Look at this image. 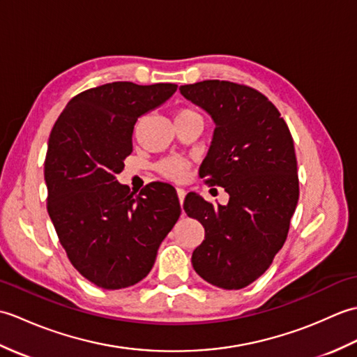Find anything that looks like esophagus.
Returning <instances> with one entry per match:
<instances>
[{
  "label": "esophagus",
  "instance_id": "1",
  "mask_svg": "<svg viewBox=\"0 0 357 357\" xmlns=\"http://www.w3.org/2000/svg\"><path fill=\"white\" fill-rule=\"evenodd\" d=\"M176 193H178V198H179V202H181V206H183V202H184V198H185V190L184 188H176Z\"/></svg>",
  "mask_w": 357,
  "mask_h": 357
}]
</instances>
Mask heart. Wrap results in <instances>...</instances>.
Instances as JSON below:
<instances>
[{
	"mask_svg": "<svg viewBox=\"0 0 357 357\" xmlns=\"http://www.w3.org/2000/svg\"><path fill=\"white\" fill-rule=\"evenodd\" d=\"M183 115H198V113L192 109H181L176 113V116H183ZM188 167H190V164H188V161H185V159L167 158L158 164V172L172 181H181L184 179Z\"/></svg>",
	"mask_w": 357,
	"mask_h": 357,
	"instance_id": "heart-1",
	"label": "heart"
}]
</instances>
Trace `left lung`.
Instances as JSON below:
<instances>
[{
    "instance_id": "8db88e82",
    "label": "left lung",
    "mask_w": 357,
    "mask_h": 357,
    "mask_svg": "<svg viewBox=\"0 0 357 357\" xmlns=\"http://www.w3.org/2000/svg\"><path fill=\"white\" fill-rule=\"evenodd\" d=\"M179 90L216 124L199 176L230 195L227 206L187 195L185 213L206 230L192 255L193 268L211 285L239 290L267 271L298 206V161L290 128L275 104L253 87L207 79Z\"/></svg>"
}]
</instances>
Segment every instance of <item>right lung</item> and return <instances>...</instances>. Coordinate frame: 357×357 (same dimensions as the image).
I'll use <instances>...</instances> for the list:
<instances>
[{"label": "right lung", "instance_id": "add662e5", "mask_svg": "<svg viewBox=\"0 0 357 357\" xmlns=\"http://www.w3.org/2000/svg\"><path fill=\"white\" fill-rule=\"evenodd\" d=\"M176 89L116 81L84 90L50 132L44 161L49 216L73 267L105 290L146 278L181 215L170 184L151 183L135 195L116 181L133 150L135 123Z\"/></svg>", "mask_w": 357, "mask_h": 357}]
</instances>
